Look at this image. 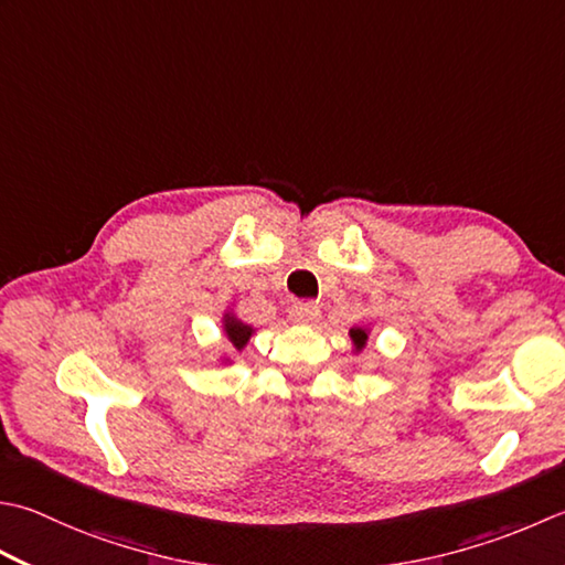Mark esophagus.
<instances>
[{"label":"esophagus","instance_id":"obj_1","mask_svg":"<svg viewBox=\"0 0 565 565\" xmlns=\"http://www.w3.org/2000/svg\"><path fill=\"white\" fill-rule=\"evenodd\" d=\"M289 316H291L294 323H298V326H313L316 320L320 318V308L316 303H311V301H306V303L298 301V303L291 306Z\"/></svg>","mask_w":565,"mask_h":565}]
</instances>
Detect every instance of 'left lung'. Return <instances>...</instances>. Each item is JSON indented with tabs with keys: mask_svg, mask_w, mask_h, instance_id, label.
<instances>
[{
	"mask_svg": "<svg viewBox=\"0 0 565 565\" xmlns=\"http://www.w3.org/2000/svg\"><path fill=\"white\" fill-rule=\"evenodd\" d=\"M350 338H352V345H355V352H360L364 345H367V328H350Z\"/></svg>",
	"mask_w": 565,
	"mask_h": 565,
	"instance_id": "left-lung-1",
	"label": "left lung"
}]
</instances>
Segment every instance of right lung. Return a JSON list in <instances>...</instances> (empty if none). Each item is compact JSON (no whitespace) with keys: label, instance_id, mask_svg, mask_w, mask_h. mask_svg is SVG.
<instances>
[{"label":"right lung","instance_id":"add662e5","mask_svg":"<svg viewBox=\"0 0 565 565\" xmlns=\"http://www.w3.org/2000/svg\"><path fill=\"white\" fill-rule=\"evenodd\" d=\"M223 328H225V335H227V340H230V345L235 348V350L245 348L247 342H249V338H252V333H254L252 326L242 323V320H239L237 316H232V313H225Z\"/></svg>","mask_w":565,"mask_h":565}]
</instances>
